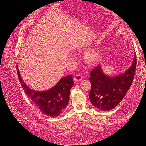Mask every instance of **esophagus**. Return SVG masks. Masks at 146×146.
<instances>
[{
  "instance_id": "esophagus-1",
  "label": "esophagus",
  "mask_w": 146,
  "mask_h": 146,
  "mask_svg": "<svg viewBox=\"0 0 146 146\" xmlns=\"http://www.w3.org/2000/svg\"><path fill=\"white\" fill-rule=\"evenodd\" d=\"M83 76L80 74H77L74 77V80L75 82H78L82 80Z\"/></svg>"
}]
</instances>
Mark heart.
<instances>
[{
    "mask_svg": "<svg viewBox=\"0 0 146 146\" xmlns=\"http://www.w3.org/2000/svg\"><path fill=\"white\" fill-rule=\"evenodd\" d=\"M100 54L94 48H88L84 54V59L86 62L90 64H94L98 61L100 58Z\"/></svg>",
    "mask_w": 146,
    "mask_h": 146,
    "instance_id": "b5f03b06",
    "label": "heart"
}]
</instances>
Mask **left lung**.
Listing matches in <instances>:
<instances>
[{"instance_id":"left-lung-1","label":"left lung","mask_w":146,"mask_h":146,"mask_svg":"<svg viewBox=\"0 0 146 146\" xmlns=\"http://www.w3.org/2000/svg\"><path fill=\"white\" fill-rule=\"evenodd\" d=\"M136 65L135 53L133 63L125 72L110 76L106 75L101 65L90 73L91 89L89 98L94 107L101 111H109L115 108L124 98L133 80Z\"/></svg>"}]
</instances>
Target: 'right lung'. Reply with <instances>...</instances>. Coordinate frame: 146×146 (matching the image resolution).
<instances>
[{"mask_svg":"<svg viewBox=\"0 0 146 146\" xmlns=\"http://www.w3.org/2000/svg\"><path fill=\"white\" fill-rule=\"evenodd\" d=\"M16 68L21 85L25 94L43 114L55 117L64 111L69 102L70 90L74 85L71 75L61 78L49 90L35 91L26 85L19 73L17 65Z\"/></svg>","mask_w":146,"mask_h":146,"instance_id":"right-lung-1","label":"right lung"}]
</instances>
